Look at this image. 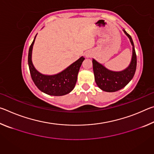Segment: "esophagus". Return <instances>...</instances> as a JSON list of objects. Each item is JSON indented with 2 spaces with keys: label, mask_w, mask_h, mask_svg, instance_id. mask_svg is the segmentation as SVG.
Returning a JSON list of instances; mask_svg holds the SVG:
<instances>
[{
  "label": "esophagus",
  "mask_w": 154,
  "mask_h": 154,
  "mask_svg": "<svg viewBox=\"0 0 154 154\" xmlns=\"http://www.w3.org/2000/svg\"><path fill=\"white\" fill-rule=\"evenodd\" d=\"M91 54H89V53H87V54H85V57H86V58H90V57H91Z\"/></svg>",
  "instance_id": "obj_1"
}]
</instances>
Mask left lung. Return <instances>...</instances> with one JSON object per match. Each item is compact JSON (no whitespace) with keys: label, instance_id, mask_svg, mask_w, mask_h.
Wrapping results in <instances>:
<instances>
[{"label":"left lung","instance_id":"obj_1","mask_svg":"<svg viewBox=\"0 0 154 154\" xmlns=\"http://www.w3.org/2000/svg\"><path fill=\"white\" fill-rule=\"evenodd\" d=\"M124 33L129 38L132 45V56L130 64L126 69L122 71H112L105 68L94 59L92 60L93 71L95 82L99 88L105 92H113L122 89L133 78L137 69V55L133 41L126 30Z\"/></svg>","mask_w":154,"mask_h":154}]
</instances>
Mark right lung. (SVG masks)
Masks as SVG:
<instances>
[{"instance_id":"1","label":"right lung","mask_w":154,"mask_h":154,"mask_svg":"<svg viewBox=\"0 0 154 154\" xmlns=\"http://www.w3.org/2000/svg\"><path fill=\"white\" fill-rule=\"evenodd\" d=\"M36 36L30 46L28 57V66L33 82L41 92L48 95L63 96L70 93L76 84L78 72L85 58L82 56L66 69L56 75L41 74L36 71L32 62V51Z\"/></svg>"}]
</instances>
